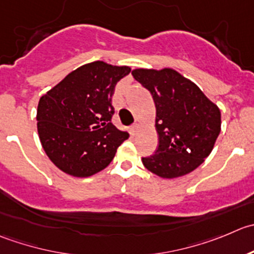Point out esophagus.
Listing matches in <instances>:
<instances>
[{"mask_svg": "<svg viewBox=\"0 0 254 254\" xmlns=\"http://www.w3.org/2000/svg\"><path fill=\"white\" fill-rule=\"evenodd\" d=\"M139 127H140L139 124H134V125H133V126L130 127V134L134 135L135 133L138 132V129H139Z\"/></svg>", "mask_w": 254, "mask_h": 254, "instance_id": "obj_1", "label": "esophagus"}]
</instances>
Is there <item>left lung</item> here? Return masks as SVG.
Returning <instances> with one entry per match:
<instances>
[{
    "mask_svg": "<svg viewBox=\"0 0 254 254\" xmlns=\"http://www.w3.org/2000/svg\"><path fill=\"white\" fill-rule=\"evenodd\" d=\"M133 77L152 94L159 144L143 165L164 179L183 177L202 164L221 130L220 109L175 70L134 69Z\"/></svg>",
    "mask_w": 254,
    "mask_h": 254,
    "instance_id": "left-lung-1",
    "label": "left lung"
}]
</instances>
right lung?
Listing matches in <instances>:
<instances>
[{
  "label": "right lung",
  "instance_id": "obj_1",
  "mask_svg": "<svg viewBox=\"0 0 254 254\" xmlns=\"http://www.w3.org/2000/svg\"><path fill=\"white\" fill-rule=\"evenodd\" d=\"M130 67L94 62L67 74L43 95L37 110L39 139L66 174L86 178L105 169L129 134L112 125V95Z\"/></svg>",
  "mask_w": 254,
  "mask_h": 254
}]
</instances>
